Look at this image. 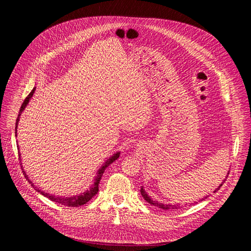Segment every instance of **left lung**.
<instances>
[{
	"label": "left lung",
	"mask_w": 251,
	"mask_h": 251,
	"mask_svg": "<svg viewBox=\"0 0 251 251\" xmlns=\"http://www.w3.org/2000/svg\"><path fill=\"white\" fill-rule=\"evenodd\" d=\"M228 174H229V172H228ZM228 176V175H227ZM226 181V179L224 180V182ZM224 182H222V184L221 185L217 188V189H215V191L214 192H217L220 188H221V186L223 185V183ZM140 193H141V195H142V197L144 200L147 201V202H149V203H151V205H154V206H157L159 208H162V209H165V210H171V209H178V208H180L181 206H180V204H166V203H162V202H159V201H153L152 199H151V197L149 196V194L146 192V190L143 189V187L141 186V189H140ZM208 197V195H206V196H204L202 200H201V201H203V200H205V199H207Z\"/></svg>",
	"instance_id": "8db88e82"
}]
</instances>
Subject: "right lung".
Instances as JSON below:
<instances>
[{
  "instance_id": "obj_1",
  "label": "right lung",
  "mask_w": 251,
  "mask_h": 251,
  "mask_svg": "<svg viewBox=\"0 0 251 251\" xmlns=\"http://www.w3.org/2000/svg\"><path fill=\"white\" fill-rule=\"evenodd\" d=\"M34 91H35V86L32 88V90L30 91V94L27 96V98H26V99L24 100L23 103L21 104V108H20V110H19V114H18L17 120H16V127H15V134H16V136H17V127H18V122H19V120H20V116H21L22 112L25 110L26 105L28 104L30 99L32 98V96H33V94H34ZM18 150H19V147H18ZM20 155H21V154L19 153V159H20V162H21V156H20ZM119 156H120V151H117L116 153H114L111 157H109V159L102 164V166H101V167L99 169V171H98L97 176H96V178H95L94 184H92L91 187H89L88 190H86L85 192H83V193H81V194L73 195V196H68V197L57 196V195H54V194H50V193H48V192H46V191H44V190H41L39 188H37V186L34 185V183H32L31 180L28 179V175H26L25 171H24L23 169H22V170H23L22 172H23L25 178L28 180V182L31 184V186H32L37 192H39L41 194H43L44 196L48 197V199H50L51 201H55V202L61 203V204L66 205V206H73V207H74V206H79V205L85 204L87 201H89L92 199V197H94V196L99 192V184H100V179H101V176H102V174H103V172H104V170L107 169L112 163H114L116 160H118ZM21 165H22V164H21ZM21 168H22V167H21Z\"/></svg>"
}]
</instances>
